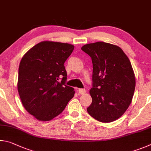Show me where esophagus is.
I'll list each match as a JSON object with an SVG mask.
<instances>
[{"label": "esophagus", "instance_id": "34e87169", "mask_svg": "<svg viewBox=\"0 0 151 151\" xmlns=\"http://www.w3.org/2000/svg\"><path fill=\"white\" fill-rule=\"evenodd\" d=\"M86 91L85 89H78V93L80 95H83L84 93H86Z\"/></svg>", "mask_w": 151, "mask_h": 151}]
</instances>
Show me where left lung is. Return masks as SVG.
Returning <instances> with one entry per match:
<instances>
[{
  "label": "left lung",
  "mask_w": 151,
  "mask_h": 151,
  "mask_svg": "<svg viewBox=\"0 0 151 151\" xmlns=\"http://www.w3.org/2000/svg\"><path fill=\"white\" fill-rule=\"evenodd\" d=\"M81 50L93 63L92 103L87 111L100 122L117 120L131 104L135 89L130 60L119 47L104 42L86 44Z\"/></svg>",
  "instance_id": "1"
}]
</instances>
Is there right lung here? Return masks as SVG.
<instances>
[{"instance_id":"1","label":"right lung","mask_w":151,"mask_h":151,"mask_svg":"<svg viewBox=\"0 0 151 151\" xmlns=\"http://www.w3.org/2000/svg\"><path fill=\"white\" fill-rule=\"evenodd\" d=\"M73 45L44 41L26 53L18 69V91L25 109L39 121L60 115L75 93L65 85V60Z\"/></svg>"}]
</instances>
